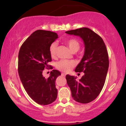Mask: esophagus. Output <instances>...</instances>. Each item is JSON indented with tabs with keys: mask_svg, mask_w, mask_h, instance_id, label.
<instances>
[{
	"mask_svg": "<svg viewBox=\"0 0 126 126\" xmlns=\"http://www.w3.org/2000/svg\"><path fill=\"white\" fill-rule=\"evenodd\" d=\"M61 75L63 76V77L66 76V74H65L64 73H61Z\"/></svg>",
	"mask_w": 126,
	"mask_h": 126,
	"instance_id": "esophagus-1",
	"label": "esophagus"
}]
</instances>
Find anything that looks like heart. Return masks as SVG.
Returning <instances> with one entry per match:
<instances>
[{
    "label": "heart",
    "instance_id": "1",
    "mask_svg": "<svg viewBox=\"0 0 126 126\" xmlns=\"http://www.w3.org/2000/svg\"><path fill=\"white\" fill-rule=\"evenodd\" d=\"M66 43L72 53L76 52L80 49V43L75 39H69ZM57 47V44L56 42H53L50 46L49 51L52 57H56ZM74 66H75V63L72 61H68V60H61L57 63V67L58 69L64 72L70 71Z\"/></svg>",
    "mask_w": 126,
    "mask_h": 126
}]
</instances>
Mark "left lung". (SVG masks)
Masks as SVG:
<instances>
[{
  "instance_id": "1",
  "label": "left lung",
  "mask_w": 126,
  "mask_h": 126,
  "mask_svg": "<svg viewBox=\"0 0 126 126\" xmlns=\"http://www.w3.org/2000/svg\"><path fill=\"white\" fill-rule=\"evenodd\" d=\"M79 36L83 41L84 54L75 71L84 72L81 78L67 75L66 79L77 102L90 103L97 97L102 90L107 74L109 61L107 48L103 39L87 27H82L65 32Z\"/></svg>"
}]
</instances>
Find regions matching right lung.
Listing matches in <instances>:
<instances>
[{
  "instance_id": "right-lung-1",
  "label": "right lung",
  "mask_w": 126,
  "mask_h": 126,
  "mask_svg": "<svg viewBox=\"0 0 126 126\" xmlns=\"http://www.w3.org/2000/svg\"><path fill=\"white\" fill-rule=\"evenodd\" d=\"M57 38L56 32L37 30L24 42L19 52L18 73L20 81L29 96L41 105L51 104L57 97L55 81L61 75L60 72L53 70L48 78L42 75L43 70L49 66L47 63L51 61L50 46Z\"/></svg>"
}]
</instances>
